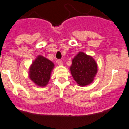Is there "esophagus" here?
I'll return each instance as SVG.
<instances>
[{
	"label": "esophagus",
	"instance_id": "1",
	"mask_svg": "<svg viewBox=\"0 0 129 129\" xmlns=\"http://www.w3.org/2000/svg\"><path fill=\"white\" fill-rule=\"evenodd\" d=\"M57 63L59 66H62V65H63V62H62V60H58Z\"/></svg>",
	"mask_w": 129,
	"mask_h": 129
}]
</instances>
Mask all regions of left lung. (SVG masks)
Segmentation results:
<instances>
[{"label":"left lung","mask_w":129,"mask_h":129,"mask_svg":"<svg viewBox=\"0 0 129 129\" xmlns=\"http://www.w3.org/2000/svg\"><path fill=\"white\" fill-rule=\"evenodd\" d=\"M71 73L79 86L92 83L98 71V66L91 56L79 52L72 60Z\"/></svg>","instance_id":"left-lung-1"}]
</instances>
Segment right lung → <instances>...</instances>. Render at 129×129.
<instances>
[{"instance_id":"add662e5","label":"right lung","mask_w":129,"mask_h":129,"mask_svg":"<svg viewBox=\"0 0 129 129\" xmlns=\"http://www.w3.org/2000/svg\"><path fill=\"white\" fill-rule=\"evenodd\" d=\"M54 66L51 60L39 55L30 66L29 76L38 86H46L51 78Z\"/></svg>"}]
</instances>
